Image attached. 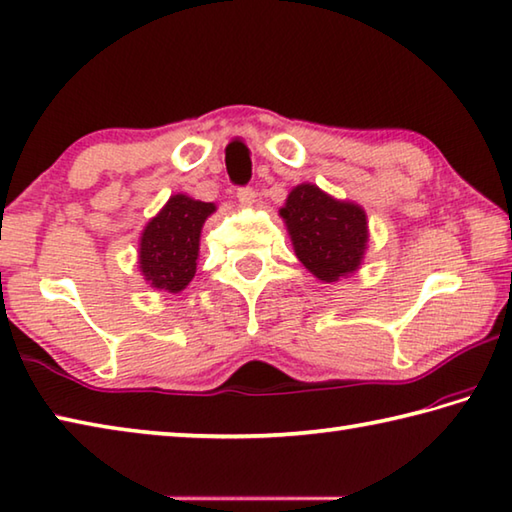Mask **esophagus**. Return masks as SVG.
Returning <instances> with one entry per match:
<instances>
[{
  "label": "esophagus",
  "mask_w": 512,
  "mask_h": 512,
  "mask_svg": "<svg viewBox=\"0 0 512 512\" xmlns=\"http://www.w3.org/2000/svg\"><path fill=\"white\" fill-rule=\"evenodd\" d=\"M238 202L243 207H254L256 202V191L252 187H245V189H238Z\"/></svg>",
  "instance_id": "1"
}]
</instances>
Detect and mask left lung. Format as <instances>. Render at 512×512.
<instances>
[{
  "label": "left lung",
  "instance_id": "left-lung-1",
  "mask_svg": "<svg viewBox=\"0 0 512 512\" xmlns=\"http://www.w3.org/2000/svg\"><path fill=\"white\" fill-rule=\"evenodd\" d=\"M294 254L318 281L336 283L359 272L370 229L365 209L336 200L312 182L296 185L278 209Z\"/></svg>",
  "mask_w": 512,
  "mask_h": 512
}]
</instances>
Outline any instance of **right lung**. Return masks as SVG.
<instances>
[{
    "instance_id": "1",
    "label": "right lung",
    "mask_w": 512,
    "mask_h": 512,
    "mask_svg": "<svg viewBox=\"0 0 512 512\" xmlns=\"http://www.w3.org/2000/svg\"><path fill=\"white\" fill-rule=\"evenodd\" d=\"M214 202L173 194L144 225L138 245V267L149 287L178 294L196 276L200 231L214 214Z\"/></svg>"
}]
</instances>
